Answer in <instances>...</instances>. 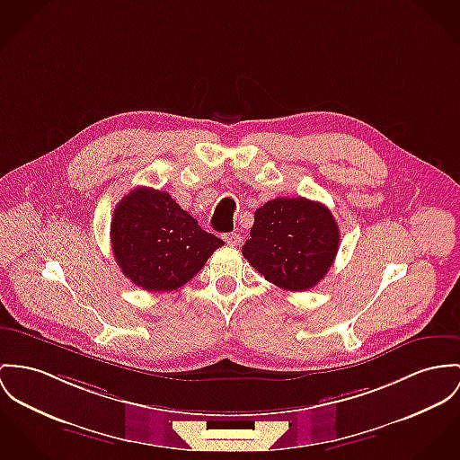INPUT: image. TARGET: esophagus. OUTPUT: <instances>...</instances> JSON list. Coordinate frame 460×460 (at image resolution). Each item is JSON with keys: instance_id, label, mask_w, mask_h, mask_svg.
Returning <instances> with one entry per match:
<instances>
[{"instance_id": "34e87169", "label": "esophagus", "mask_w": 460, "mask_h": 460, "mask_svg": "<svg viewBox=\"0 0 460 460\" xmlns=\"http://www.w3.org/2000/svg\"><path fill=\"white\" fill-rule=\"evenodd\" d=\"M224 242L231 247H238L242 243V236L238 233H227V234H224Z\"/></svg>"}]
</instances>
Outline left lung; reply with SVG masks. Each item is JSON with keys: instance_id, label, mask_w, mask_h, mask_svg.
<instances>
[{"instance_id": "obj_1", "label": "left lung", "mask_w": 460, "mask_h": 460, "mask_svg": "<svg viewBox=\"0 0 460 460\" xmlns=\"http://www.w3.org/2000/svg\"><path fill=\"white\" fill-rule=\"evenodd\" d=\"M340 247L331 210L306 198H277L253 213L243 257L268 282L303 292L329 271Z\"/></svg>"}]
</instances>
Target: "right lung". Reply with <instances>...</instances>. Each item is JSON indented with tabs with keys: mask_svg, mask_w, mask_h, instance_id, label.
I'll use <instances>...</instances> for the list:
<instances>
[{
	"mask_svg": "<svg viewBox=\"0 0 460 460\" xmlns=\"http://www.w3.org/2000/svg\"><path fill=\"white\" fill-rule=\"evenodd\" d=\"M110 238L126 279L150 292L185 285L224 245L166 190L150 187H137L120 199L111 217Z\"/></svg>",
	"mask_w": 460,
	"mask_h": 460,
	"instance_id": "add662e5",
	"label": "right lung"
}]
</instances>
